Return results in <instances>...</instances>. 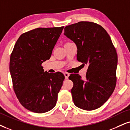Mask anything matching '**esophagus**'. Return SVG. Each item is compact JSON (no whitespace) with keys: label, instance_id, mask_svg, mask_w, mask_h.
I'll use <instances>...</instances> for the list:
<instances>
[{"label":"esophagus","instance_id":"obj_1","mask_svg":"<svg viewBox=\"0 0 130 130\" xmlns=\"http://www.w3.org/2000/svg\"><path fill=\"white\" fill-rule=\"evenodd\" d=\"M64 75L66 79H68V78H69V76L70 74H69V73H64Z\"/></svg>","mask_w":130,"mask_h":130}]
</instances>
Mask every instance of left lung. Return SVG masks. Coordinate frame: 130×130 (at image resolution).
Masks as SVG:
<instances>
[{
  "label": "left lung",
  "instance_id": "obj_1",
  "mask_svg": "<svg viewBox=\"0 0 130 130\" xmlns=\"http://www.w3.org/2000/svg\"><path fill=\"white\" fill-rule=\"evenodd\" d=\"M64 35L77 47V60L88 64L86 78L72 74L71 93L74 104L84 110L102 106L116 87L118 55L110 37L101 26L79 22L64 28Z\"/></svg>",
  "mask_w": 130,
  "mask_h": 130
}]
</instances>
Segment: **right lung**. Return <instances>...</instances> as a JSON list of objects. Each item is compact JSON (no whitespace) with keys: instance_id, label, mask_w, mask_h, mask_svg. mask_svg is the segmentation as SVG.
<instances>
[{"instance_id":"obj_1","label":"right lung","mask_w":130,"mask_h":130,"mask_svg":"<svg viewBox=\"0 0 130 130\" xmlns=\"http://www.w3.org/2000/svg\"><path fill=\"white\" fill-rule=\"evenodd\" d=\"M64 26L38 28L22 34L11 53L9 71L14 92L23 106L34 113L50 111L57 104L64 76L44 71Z\"/></svg>"}]
</instances>
